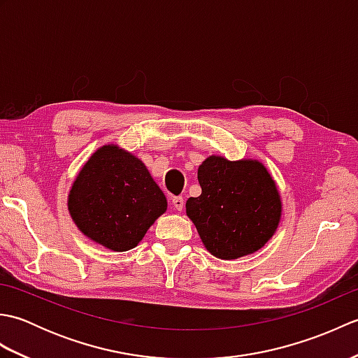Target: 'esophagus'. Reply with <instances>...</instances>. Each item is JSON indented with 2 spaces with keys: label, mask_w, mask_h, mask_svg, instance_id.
Here are the masks:
<instances>
[{
  "label": "esophagus",
  "mask_w": 358,
  "mask_h": 358,
  "mask_svg": "<svg viewBox=\"0 0 358 358\" xmlns=\"http://www.w3.org/2000/svg\"><path fill=\"white\" fill-rule=\"evenodd\" d=\"M172 206H173L175 210H183V208H185L183 196H173V199H172Z\"/></svg>",
  "instance_id": "esophagus-1"
}]
</instances>
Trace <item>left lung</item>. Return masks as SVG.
I'll use <instances>...</instances> for the list:
<instances>
[{
  "label": "left lung",
  "mask_w": 358,
  "mask_h": 358,
  "mask_svg": "<svg viewBox=\"0 0 358 358\" xmlns=\"http://www.w3.org/2000/svg\"><path fill=\"white\" fill-rule=\"evenodd\" d=\"M200 196L186 201L204 248L222 260L257 252L275 234L281 199L275 180L258 159L210 155L199 166Z\"/></svg>",
  "instance_id": "left-lung-1"
}]
</instances>
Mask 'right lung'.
Segmentation results:
<instances>
[{
    "mask_svg": "<svg viewBox=\"0 0 358 358\" xmlns=\"http://www.w3.org/2000/svg\"><path fill=\"white\" fill-rule=\"evenodd\" d=\"M67 209L89 240L124 252L164 214L167 200L138 157L117 144H104L78 171Z\"/></svg>",
    "mask_w": 358,
    "mask_h": 358,
    "instance_id": "add662e5",
    "label": "right lung"
}]
</instances>
